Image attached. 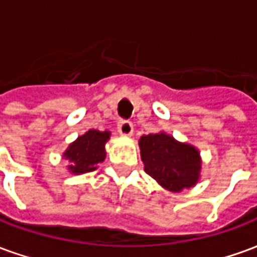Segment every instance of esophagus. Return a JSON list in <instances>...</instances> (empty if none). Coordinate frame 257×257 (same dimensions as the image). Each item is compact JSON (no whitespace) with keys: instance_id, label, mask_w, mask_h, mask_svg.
I'll use <instances>...</instances> for the list:
<instances>
[{"instance_id":"esophagus-1","label":"esophagus","mask_w":257,"mask_h":257,"mask_svg":"<svg viewBox=\"0 0 257 257\" xmlns=\"http://www.w3.org/2000/svg\"><path fill=\"white\" fill-rule=\"evenodd\" d=\"M118 132L122 136H131V135L134 134V125L128 119H121L118 122Z\"/></svg>"}]
</instances>
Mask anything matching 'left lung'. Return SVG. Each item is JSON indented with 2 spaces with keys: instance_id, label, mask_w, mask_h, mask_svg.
Listing matches in <instances>:
<instances>
[{
  "instance_id": "8db88e82",
  "label": "left lung",
  "mask_w": 257,
  "mask_h": 257,
  "mask_svg": "<svg viewBox=\"0 0 257 257\" xmlns=\"http://www.w3.org/2000/svg\"><path fill=\"white\" fill-rule=\"evenodd\" d=\"M139 147L146 173L164 189L180 193L197 184L202 162L194 146L180 143L171 135L160 132L143 135Z\"/></svg>"
}]
</instances>
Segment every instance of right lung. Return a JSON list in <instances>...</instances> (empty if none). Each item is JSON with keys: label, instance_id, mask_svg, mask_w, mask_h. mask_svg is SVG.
Masks as SVG:
<instances>
[{"label": "right lung", "instance_id": "obj_1", "mask_svg": "<svg viewBox=\"0 0 257 257\" xmlns=\"http://www.w3.org/2000/svg\"><path fill=\"white\" fill-rule=\"evenodd\" d=\"M110 135L108 131L101 132L97 129H89L73 142L63 153L64 158L70 161L68 171L74 175L95 171L106 158L104 146L110 139Z\"/></svg>", "mask_w": 257, "mask_h": 257}]
</instances>
